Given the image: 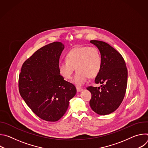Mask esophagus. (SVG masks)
<instances>
[{
	"label": "esophagus",
	"mask_w": 148,
	"mask_h": 148,
	"mask_svg": "<svg viewBox=\"0 0 148 148\" xmlns=\"http://www.w3.org/2000/svg\"><path fill=\"white\" fill-rule=\"evenodd\" d=\"M82 90H83V89H82V88L77 87V91L78 92H80V91H82Z\"/></svg>",
	"instance_id": "1"
}]
</instances>
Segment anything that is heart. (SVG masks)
I'll use <instances>...</instances> for the list:
<instances>
[{
  "label": "heart",
  "instance_id": "obj_1",
  "mask_svg": "<svg viewBox=\"0 0 148 148\" xmlns=\"http://www.w3.org/2000/svg\"><path fill=\"white\" fill-rule=\"evenodd\" d=\"M66 59L58 63L59 73L64 79H70L75 68L77 71L73 82L78 86L85 84L89 77H96L102 66L101 53L94 46L75 47L67 53Z\"/></svg>",
  "mask_w": 148,
  "mask_h": 148
}]
</instances>
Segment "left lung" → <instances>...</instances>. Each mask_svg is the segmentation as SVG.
<instances>
[{"instance_id":"1","label":"left lung","mask_w":148,"mask_h":148,"mask_svg":"<svg viewBox=\"0 0 148 148\" xmlns=\"http://www.w3.org/2000/svg\"><path fill=\"white\" fill-rule=\"evenodd\" d=\"M90 42L101 55L102 66L95 83L102 85L87 88L92 95L90 105L95 112L105 115L114 112L122 103L127 87L128 70L122 55L114 48L102 41Z\"/></svg>"}]
</instances>
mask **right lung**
<instances>
[{
  "mask_svg": "<svg viewBox=\"0 0 148 148\" xmlns=\"http://www.w3.org/2000/svg\"><path fill=\"white\" fill-rule=\"evenodd\" d=\"M64 48L59 41L40 48L24 62L19 74L21 97L37 116L49 122L57 121L64 115L77 92L58 71Z\"/></svg>",
  "mask_w": 148,
  "mask_h": 148,
  "instance_id": "1",
  "label": "right lung"
}]
</instances>
